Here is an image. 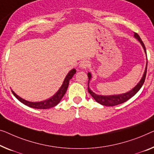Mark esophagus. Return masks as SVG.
Masks as SVG:
<instances>
[{
    "label": "esophagus",
    "mask_w": 154,
    "mask_h": 154,
    "mask_svg": "<svg viewBox=\"0 0 154 154\" xmlns=\"http://www.w3.org/2000/svg\"><path fill=\"white\" fill-rule=\"evenodd\" d=\"M89 66V61L87 60H83L79 63V68L81 69H86Z\"/></svg>",
    "instance_id": "1"
}]
</instances>
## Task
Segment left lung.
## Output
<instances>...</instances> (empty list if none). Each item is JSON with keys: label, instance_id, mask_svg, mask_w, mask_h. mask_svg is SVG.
<instances>
[{"label": "left lung", "instance_id": "obj_1", "mask_svg": "<svg viewBox=\"0 0 154 154\" xmlns=\"http://www.w3.org/2000/svg\"><path fill=\"white\" fill-rule=\"evenodd\" d=\"M134 37L136 38V39L140 43V44L143 46V49L144 50V52H145L146 56V48L144 46V43L143 41L141 40L140 36L137 33L134 32ZM147 60V59H146ZM146 68H147V62L146 64L145 70H144V74L143 75V77L141 78L140 81L138 83L134 88H133L131 90L128 91L127 93H122V94H119V95H97L94 93V92L91 90V88H89V82H90L92 75L91 72H88V93L91 94L92 97H93L96 102L99 103V104L104 105V106H116V105L122 104V103L127 102L128 100H129L130 98H131L133 96H134L138 92L140 89L141 88V87L143 86V85L144 82V80H145L146 77Z\"/></svg>", "mask_w": 154, "mask_h": 154}]
</instances>
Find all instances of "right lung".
<instances>
[{"instance_id": "obj_1", "label": "right lung", "mask_w": 154, "mask_h": 154, "mask_svg": "<svg viewBox=\"0 0 154 154\" xmlns=\"http://www.w3.org/2000/svg\"><path fill=\"white\" fill-rule=\"evenodd\" d=\"M75 73H76V70H75V68H73V69L69 71V72H68L67 75L66 76L65 79L63 80V84L61 85L60 88H59L58 91H57L53 96H52L48 100L41 101V102H29V101H27L19 97V96L17 95L12 90H11V93H13V95H14L20 102L23 103V104L25 105H26L27 106L37 109H50V108H52L56 106L57 104H58L61 100L62 99L63 95H65L66 91H67L70 80L72 79L73 75H74Z\"/></svg>"}]
</instances>
